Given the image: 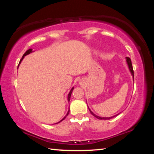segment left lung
I'll list each match as a JSON object with an SVG mask.
<instances>
[{
	"mask_svg": "<svg viewBox=\"0 0 154 154\" xmlns=\"http://www.w3.org/2000/svg\"><path fill=\"white\" fill-rule=\"evenodd\" d=\"M126 62H127L128 66V68H129L130 71V72H131V74H132V77H134V71H133V68H132V64L131 60H130V58H128V57H126ZM88 109H89V107H88ZM89 110H90V113H92V114L93 115V116L95 117V118H96L98 119H111V118H113V117L116 116H118V115H116V116H113V117H109V118H101V117L97 116H96V115H95L94 113H92V112L91 111V110H90V109H89Z\"/></svg>",
	"mask_w": 154,
	"mask_h": 154,
	"instance_id": "left-lung-1",
	"label": "left lung"
}]
</instances>
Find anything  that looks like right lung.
Returning <instances> with one entry per match:
<instances>
[{"instance_id": "add662e5", "label": "right lung", "mask_w": 154, "mask_h": 154, "mask_svg": "<svg viewBox=\"0 0 154 154\" xmlns=\"http://www.w3.org/2000/svg\"><path fill=\"white\" fill-rule=\"evenodd\" d=\"M31 52H32V49H28V50H27L26 51V53L24 54V55H23V56H22V59L20 60V63H19V65H20V64L21 63V62H22V60L23 59H24V56H26V55H28V54H30ZM19 65H18L17 66V69H18V66H19ZM73 89H74V88H72V89L71 90V91H70V92H69V94H68V101H69L70 100V98H71V94H72V90H73ZM69 111H70V110H69V111H68V112H67V113H66V116L64 117V118L62 119H61L60 121V122H58V123H60V122H61L62 120H64V119L66 118V116H68V115H69ZM58 123H56V124H58Z\"/></svg>"}]
</instances>
